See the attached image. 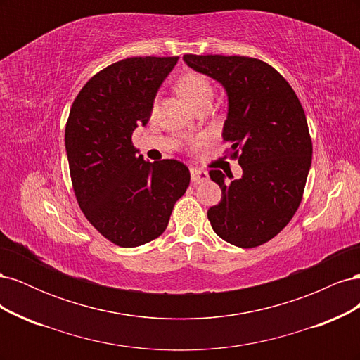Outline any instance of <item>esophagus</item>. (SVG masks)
<instances>
[{"instance_id": "34e87169", "label": "esophagus", "mask_w": 360, "mask_h": 360, "mask_svg": "<svg viewBox=\"0 0 360 360\" xmlns=\"http://www.w3.org/2000/svg\"><path fill=\"white\" fill-rule=\"evenodd\" d=\"M191 177H192V183L200 184V183H204V181L209 180V174H207V171L192 168L191 169Z\"/></svg>"}]
</instances>
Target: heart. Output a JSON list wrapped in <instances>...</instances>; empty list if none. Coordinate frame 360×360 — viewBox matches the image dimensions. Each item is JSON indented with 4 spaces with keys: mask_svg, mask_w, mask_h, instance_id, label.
Listing matches in <instances>:
<instances>
[{
    "mask_svg": "<svg viewBox=\"0 0 360 360\" xmlns=\"http://www.w3.org/2000/svg\"><path fill=\"white\" fill-rule=\"evenodd\" d=\"M179 90L186 96V99L193 105L198 106L205 101L213 99V85L205 75L200 72H186L180 76ZM202 143L201 138L193 139V146H200Z\"/></svg>",
    "mask_w": 360,
    "mask_h": 360,
    "instance_id": "obj_1",
    "label": "heart"
}]
</instances>
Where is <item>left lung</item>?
I'll list each match as a JSON object with an SVG mask.
<instances>
[{"mask_svg":"<svg viewBox=\"0 0 360 360\" xmlns=\"http://www.w3.org/2000/svg\"><path fill=\"white\" fill-rule=\"evenodd\" d=\"M193 70L219 81L228 94L226 153L243 176L210 169L222 200L207 217L214 233L238 248H255L279 234L303 198L312 141L299 97L276 69L240 56H183Z\"/></svg>","mask_w":360,"mask_h":360,"instance_id":"left-lung-1","label":"left lung"}]
</instances>
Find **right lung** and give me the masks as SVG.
Returning a JSON list of instances; mask_svg holds the SVG:
<instances>
[{"mask_svg": "<svg viewBox=\"0 0 360 360\" xmlns=\"http://www.w3.org/2000/svg\"><path fill=\"white\" fill-rule=\"evenodd\" d=\"M179 57H132L97 72L76 96L66 151L76 201L105 238L135 248L158 238L191 172L176 159L136 155L134 130L146 124L156 91Z\"/></svg>", "mask_w": 360, "mask_h": 360, "instance_id": "1", "label": "right lung"}]
</instances>
